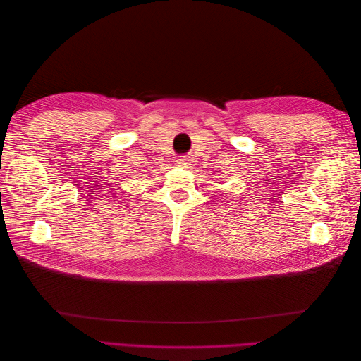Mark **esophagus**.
Segmentation results:
<instances>
[{"instance_id": "1", "label": "esophagus", "mask_w": 361, "mask_h": 361, "mask_svg": "<svg viewBox=\"0 0 361 361\" xmlns=\"http://www.w3.org/2000/svg\"><path fill=\"white\" fill-rule=\"evenodd\" d=\"M190 159H188L186 156H180V157H178L176 159V164L178 166H180V167H186V166H190Z\"/></svg>"}]
</instances>
